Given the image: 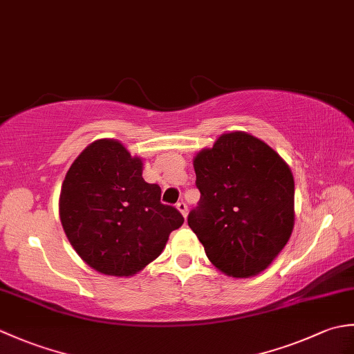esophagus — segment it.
Here are the masks:
<instances>
[{"label":"esophagus","instance_id":"1","mask_svg":"<svg viewBox=\"0 0 354 354\" xmlns=\"http://www.w3.org/2000/svg\"><path fill=\"white\" fill-rule=\"evenodd\" d=\"M176 208H178V212L181 213L183 216H184V219L187 217V214H189V209H187V204L184 201H181V202H178L176 204Z\"/></svg>","mask_w":354,"mask_h":354}]
</instances>
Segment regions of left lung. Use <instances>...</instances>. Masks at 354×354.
I'll use <instances>...</instances> for the list:
<instances>
[{"instance_id": "obj_1", "label": "left lung", "mask_w": 354, "mask_h": 354, "mask_svg": "<svg viewBox=\"0 0 354 354\" xmlns=\"http://www.w3.org/2000/svg\"><path fill=\"white\" fill-rule=\"evenodd\" d=\"M198 209L189 227L208 260L232 278L265 270L290 239L295 183L283 158L243 131L222 133L193 158Z\"/></svg>"}]
</instances>
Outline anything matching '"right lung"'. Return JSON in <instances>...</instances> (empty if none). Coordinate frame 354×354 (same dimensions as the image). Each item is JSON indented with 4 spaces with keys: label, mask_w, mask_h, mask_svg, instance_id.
<instances>
[{
    "label": "right lung",
    "mask_w": 354,
    "mask_h": 354,
    "mask_svg": "<svg viewBox=\"0 0 354 354\" xmlns=\"http://www.w3.org/2000/svg\"><path fill=\"white\" fill-rule=\"evenodd\" d=\"M142 179V160L123 142L100 138L82 150L62 183L59 216L74 251L104 275L132 277L164 251L184 223Z\"/></svg>",
    "instance_id": "add662e5"
}]
</instances>
